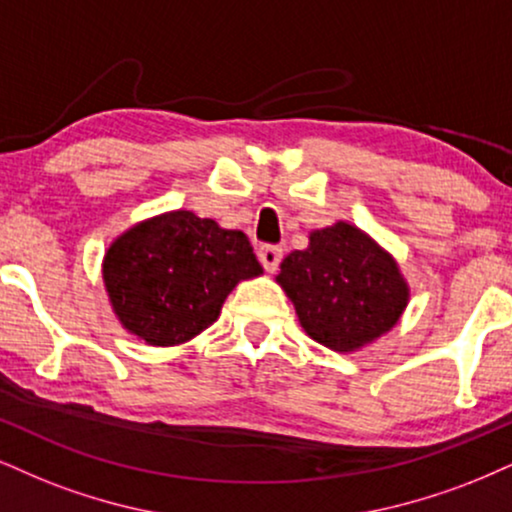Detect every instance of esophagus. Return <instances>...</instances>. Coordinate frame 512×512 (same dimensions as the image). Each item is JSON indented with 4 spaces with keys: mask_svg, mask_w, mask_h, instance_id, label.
I'll list each match as a JSON object with an SVG mask.
<instances>
[{
    "mask_svg": "<svg viewBox=\"0 0 512 512\" xmlns=\"http://www.w3.org/2000/svg\"><path fill=\"white\" fill-rule=\"evenodd\" d=\"M258 261H261V266L266 268L268 273H275L282 261V249L280 246H261V249H258Z\"/></svg>",
    "mask_w": 512,
    "mask_h": 512,
    "instance_id": "obj_1",
    "label": "esophagus"
}]
</instances>
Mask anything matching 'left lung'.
<instances>
[{"mask_svg": "<svg viewBox=\"0 0 512 512\" xmlns=\"http://www.w3.org/2000/svg\"><path fill=\"white\" fill-rule=\"evenodd\" d=\"M275 282L308 337L339 353L375 344L410 301L396 258L346 220L311 230L306 249L280 263Z\"/></svg>", "mask_w": 512, "mask_h": 512, "instance_id": "1", "label": "left lung"}]
</instances>
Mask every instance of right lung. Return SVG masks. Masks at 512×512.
Instances as JSON below:
<instances>
[{"instance_id":"add662e5","label":"right lung","mask_w":512,"mask_h":512,"mask_svg":"<svg viewBox=\"0 0 512 512\" xmlns=\"http://www.w3.org/2000/svg\"><path fill=\"white\" fill-rule=\"evenodd\" d=\"M263 275L249 239L197 213L166 211L121 232L102 280L121 327L149 346H178L218 320L227 294Z\"/></svg>"}]
</instances>
